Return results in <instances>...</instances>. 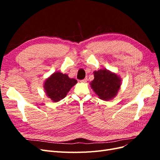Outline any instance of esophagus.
Segmentation results:
<instances>
[{
  "label": "esophagus",
  "instance_id": "esophagus-1",
  "mask_svg": "<svg viewBox=\"0 0 160 160\" xmlns=\"http://www.w3.org/2000/svg\"><path fill=\"white\" fill-rule=\"evenodd\" d=\"M81 83H86L87 81H88V78H85L84 79H82L80 81Z\"/></svg>",
  "mask_w": 160,
  "mask_h": 160
}]
</instances>
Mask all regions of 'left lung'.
Returning <instances> with one entry per match:
<instances>
[{
    "label": "left lung",
    "mask_w": 160,
    "mask_h": 160,
    "mask_svg": "<svg viewBox=\"0 0 160 160\" xmlns=\"http://www.w3.org/2000/svg\"><path fill=\"white\" fill-rule=\"evenodd\" d=\"M93 73L94 79L90 83L93 91L101 99H113L117 95L122 85L119 76L106 69L95 71Z\"/></svg>",
    "instance_id": "1"
}]
</instances>
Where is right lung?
Listing matches in <instances>:
<instances>
[{
  "label": "right lung",
  "mask_w": 160,
  "mask_h": 160,
  "mask_svg": "<svg viewBox=\"0 0 160 160\" xmlns=\"http://www.w3.org/2000/svg\"><path fill=\"white\" fill-rule=\"evenodd\" d=\"M77 81L71 79L67 74L55 72L45 81L43 88L47 97L53 102H58L65 98Z\"/></svg>",
  "instance_id": "right-lung-1"
}]
</instances>
